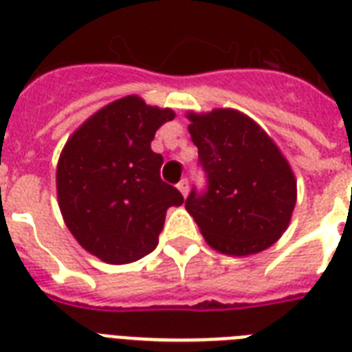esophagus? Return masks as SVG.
<instances>
[{"instance_id":"1","label":"esophagus","mask_w":352,"mask_h":352,"mask_svg":"<svg viewBox=\"0 0 352 352\" xmlns=\"http://www.w3.org/2000/svg\"><path fill=\"white\" fill-rule=\"evenodd\" d=\"M177 188H179V192L182 193V197H186L188 192H190V184H188L186 179H182V181L177 184Z\"/></svg>"}]
</instances>
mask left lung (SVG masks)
<instances>
[{"label":"left lung","instance_id":"left-lung-1","mask_svg":"<svg viewBox=\"0 0 352 352\" xmlns=\"http://www.w3.org/2000/svg\"><path fill=\"white\" fill-rule=\"evenodd\" d=\"M208 188L186 199L201 234L226 256L267 250L289 228L296 177L289 160L257 122L237 109L186 115Z\"/></svg>","mask_w":352,"mask_h":352}]
</instances>
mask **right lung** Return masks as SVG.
Listing matches in <instances>:
<instances>
[{"instance_id":"1","label":"right lung","mask_w":352,"mask_h":352,"mask_svg":"<svg viewBox=\"0 0 352 352\" xmlns=\"http://www.w3.org/2000/svg\"><path fill=\"white\" fill-rule=\"evenodd\" d=\"M173 118L170 107L129 95L91 115L63 146L56 168L60 212L80 246L104 263L148 256L166 210L184 203L160 179L162 155L151 149L157 129Z\"/></svg>"}]
</instances>
